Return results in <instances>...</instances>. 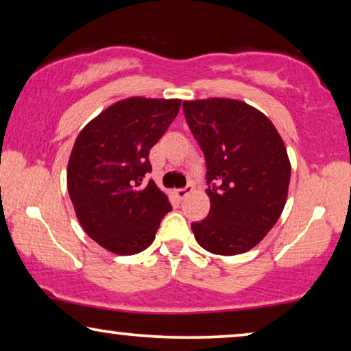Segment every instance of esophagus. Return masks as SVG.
Here are the masks:
<instances>
[{
  "mask_svg": "<svg viewBox=\"0 0 351 351\" xmlns=\"http://www.w3.org/2000/svg\"><path fill=\"white\" fill-rule=\"evenodd\" d=\"M191 191H193V185H186V186H184V189H177L174 193H176V196H177V199H185L186 196H189Z\"/></svg>",
  "mask_w": 351,
  "mask_h": 351,
  "instance_id": "obj_1",
  "label": "esophagus"
}]
</instances>
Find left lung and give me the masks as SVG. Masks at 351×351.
I'll list each match as a JSON object with an SVG mask.
<instances>
[{
	"label": "left lung",
	"mask_w": 351,
	"mask_h": 351,
	"mask_svg": "<svg viewBox=\"0 0 351 351\" xmlns=\"http://www.w3.org/2000/svg\"><path fill=\"white\" fill-rule=\"evenodd\" d=\"M191 134L203 150L210 210L191 223L206 251L237 256L265 238L285 209L291 162L265 114L233 99L184 102Z\"/></svg>",
	"instance_id": "8db88e82"
}]
</instances>
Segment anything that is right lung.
Returning a JSON list of instances; mask_svg holds the SVG:
<instances>
[{"label":"right lung","mask_w":351,"mask_h":351,"mask_svg":"<svg viewBox=\"0 0 351 351\" xmlns=\"http://www.w3.org/2000/svg\"><path fill=\"white\" fill-rule=\"evenodd\" d=\"M179 99L129 97L86 124L76 137L66 169V186L81 227L95 243L132 256L155 239L172 209L153 180L150 148L180 108Z\"/></svg>","instance_id":"1"}]
</instances>
